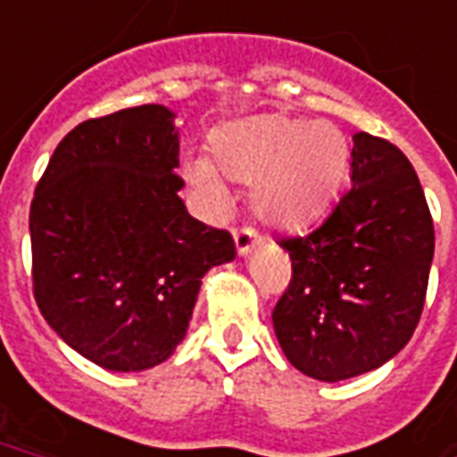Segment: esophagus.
<instances>
[{
    "label": "esophagus",
    "instance_id": "34e87169",
    "mask_svg": "<svg viewBox=\"0 0 457 457\" xmlns=\"http://www.w3.org/2000/svg\"><path fill=\"white\" fill-rule=\"evenodd\" d=\"M261 242V237L256 229L252 228H237L235 229V246H237V253L239 256H246V253L252 252L253 246Z\"/></svg>",
    "mask_w": 457,
    "mask_h": 457
}]
</instances>
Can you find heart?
Returning a JSON list of instances; mask_svg holds the SVG:
<instances>
[{
  "mask_svg": "<svg viewBox=\"0 0 457 457\" xmlns=\"http://www.w3.org/2000/svg\"><path fill=\"white\" fill-rule=\"evenodd\" d=\"M213 165H184L189 184L213 204L222 201L218 174L252 184V208L275 228L302 229L321 218L350 172V141L330 121L256 114L229 121L211 136Z\"/></svg>",
  "mask_w": 457,
  "mask_h": 457,
  "instance_id": "b5f03b06",
  "label": "heart"
}]
</instances>
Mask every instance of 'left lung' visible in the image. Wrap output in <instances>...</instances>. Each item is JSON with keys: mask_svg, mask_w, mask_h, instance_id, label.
I'll return each instance as SVG.
<instances>
[{"mask_svg": "<svg viewBox=\"0 0 457 457\" xmlns=\"http://www.w3.org/2000/svg\"><path fill=\"white\" fill-rule=\"evenodd\" d=\"M353 189L306 237H283L292 280L273 309L285 357L319 381L378 369L412 337L427 297L434 222L398 145L353 136Z\"/></svg>", "mask_w": 457, "mask_h": 457, "instance_id": "obj_1", "label": "left lung"}]
</instances>
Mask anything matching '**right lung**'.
<instances>
[{
	"label": "right lung",
	"mask_w": 457,
	"mask_h": 457,
	"mask_svg": "<svg viewBox=\"0 0 457 457\" xmlns=\"http://www.w3.org/2000/svg\"><path fill=\"white\" fill-rule=\"evenodd\" d=\"M177 167L174 112L141 104L71 129L35 187V302L97 367L165 361L187 336L201 278L237 256L228 229L187 213Z\"/></svg>",
	"instance_id": "1"
}]
</instances>
